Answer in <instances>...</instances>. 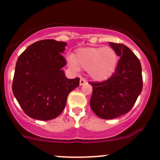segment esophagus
I'll list each match as a JSON object with an SVG mask.
<instances>
[{
    "label": "esophagus",
    "instance_id": "1",
    "mask_svg": "<svg viewBox=\"0 0 160 160\" xmlns=\"http://www.w3.org/2000/svg\"><path fill=\"white\" fill-rule=\"evenodd\" d=\"M79 83H80V86H82V85H84L87 83V80L82 78L80 79V82H79Z\"/></svg>",
    "mask_w": 160,
    "mask_h": 160
}]
</instances>
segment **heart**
<instances>
[{
	"label": "heart",
	"mask_w": 160,
	"mask_h": 160,
	"mask_svg": "<svg viewBox=\"0 0 160 160\" xmlns=\"http://www.w3.org/2000/svg\"><path fill=\"white\" fill-rule=\"evenodd\" d=\"M118 55L111 47H84L78 49L74 57L68 58L73 70L79 67L87 70L89 76L95 81H103L114 73L118 64Z\"/></svg>",
	"instance_id": "heart-1"
}]
</instances>
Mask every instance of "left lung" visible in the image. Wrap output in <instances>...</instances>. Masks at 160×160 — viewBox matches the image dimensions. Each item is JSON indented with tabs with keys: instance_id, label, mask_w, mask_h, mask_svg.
Returning a JSON list of instances; mask_svg holds the SVG:
<instances>
[{
	"instance_id": "left-lung-1",
	"label": "left lung",
	"mask_w": 160,
	"mask_h": 160,
	"mask_svg": "<svg viewBox=\"0 0 160 160\" xmlns=\"http://www.w3.org/2000/svg\"><path fill=\"white\" fill-rule=\"evenodd\" d=\"M109 45L120 57L115 71L106 81L90 82L93 87L90 107L103 119L129 112L142 89V67L136 55L122 44Z\"/></svg>"
}]
</instances>
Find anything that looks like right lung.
<instances>
[{
  "mask_svg": "<svg viewBox=\"0 0 160 160\" xmlns=\"http://www.w3.org/2000/svg\"><path fill=\"white\" fill-rule=\"evenodd\" d=\"M66 42L46 39L34 42L16 63L12 93L24 112L34 119L57 118L66 107L68 94L79 86V78L69 79L62 68Z\"/></svg>",
  "mask_w": 160,
  "mask_h": 160,
  "instance_id": "add662e5",
  "label": "right lung"
}]
</instances>
